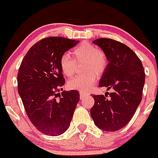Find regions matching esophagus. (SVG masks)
I'll list each match as a JSON object with an SVG mask.
<instances>
[{
	"instance_id": "esophagus-1",
	"label": "esophagus",
	"mask_w": 158,
	"mask_h": 158,
	"mask_svg": "<svg viewBox=\"0 0 158 158\" xmlns=\"http://www.w3.org/2000/svg\"><path fill=\"white\" fill-rule=\"evenodd\" d=\"M88 95V94H86V93H84L83 91H81L80 92V98L81 99H83V98L85 97V96Z\"/></svg>"
}]
</instances>
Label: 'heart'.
I'll list each match as a JSON object with an SVG mask.
<instances>
[{"mask_svg": "<svg viewBox=\"0 0 158 158\" xmlns=\"http://www.w3.org/2000/svg\"><path fill=\"white\" fill-rule=\"evenodd\" d=\"M72 58L68 53H64L60 59V66L63 73L67 77L73 75L76 70V62L84 61V74L74 76L68 81L72 89L87 92L94 87L97 80V74H102L107 66V58L102 50L98 49L89 42H83L73 49Z\"/></svg>", "mask_w": 158, "mask_h": 158, "instance_id": "b5f03b06", "label": "heart"}]
</instances>
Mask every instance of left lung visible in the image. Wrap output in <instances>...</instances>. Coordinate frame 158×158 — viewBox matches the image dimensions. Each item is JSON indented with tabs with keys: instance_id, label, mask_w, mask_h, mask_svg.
<instances>
[{
	"instance_id": "obj_1",
	"label": "left lung",
	"mask_w": 158,
	"mask_h": 158,
	"mask_svg": "<svg viewBox=\"0 0 158 158\" xmlns=\"http://www.w3.org/2000/svg\"><path fill=\"white\" fill-rule=\"evenodd\" d=\"M102 48L109 61L99 87L113 89L105 95H92L94 106L90 114L95 125L104 131L114 132L125 127L141 102L145 71L141 60L131 48L113 39L93 41Z\"/></svg>"
}]
</instances>
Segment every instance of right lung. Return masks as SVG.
Returning <instances> with one entry per match:
<instances>
[{
    "instance_id": "obj_1",
    "label": "right lung",
    "mask_w": 158,
    "mask_h": 158,
    "mask_svg": "<svg viewBox=\"0 0 158 158\" xmlns=\"http://www.w3.org/2000/svg\"><path fill=\"white\" fill-rule=\"evenodd\" d=\"M79 40L51 37L31 47L23 59L18 73V94L27 116L44 134L58 136L69 129L80 94L77 90L63 91L64 78L60 59Z\"/></svg>"
}]
</instances>
